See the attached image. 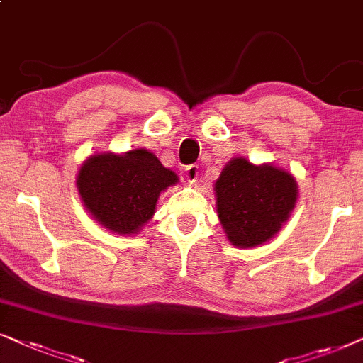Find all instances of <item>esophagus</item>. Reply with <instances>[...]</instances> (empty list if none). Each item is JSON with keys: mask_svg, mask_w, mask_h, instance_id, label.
<instances>
[{"mask_svg": "<svg viewBox=\"0 0 363 363\" xmlns=\"http://www.w3.org/2000/svg\"><path fill=\"white\" fill-rule=\"evenodd\" d=\"M198 177H200V167L198 165H190L186 168V180H188V183H196V180H198Z\"/></svg>", "mask_w": 363, "mask_h": 363, "instance_id": "1", "label": "esophagus"}]
</instances>
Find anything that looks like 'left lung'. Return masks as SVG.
Wrapping results in <instances>:
<instances>
[{"mask_svg":"<svg viewBox=\"0 0 363 363\" xmlns=\"http://www.w3.org/2000/svg\"><path fill=\"white\" fill-rule=\"evenodd\" d=\"M216 211L228 240L238 247L259 246L277 235L297 201L291 173L271 163L252 165L238 157L215 183Z\"/></svg>","mask_w":363,"mask_h":363,"instance_id":"left-lung-1","label":"left lung"}]
</instances>
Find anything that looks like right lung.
<instances>
[{"instance_id":"obj_1","label":"right lung","mask_w":363,"mask_h":363,"mask_svg":"<svg viewBox=\"0 0 363 363\" xmlns=\"http://www.w3.org/2000/svg\"><path fill=\"white\" fill-rule=\"evenodd\" d=\"M178 177L145 148L97 153L77 173V190L92 218L118 235H137L152 220L162 191Z\"/></svg>"}]
</instances>
